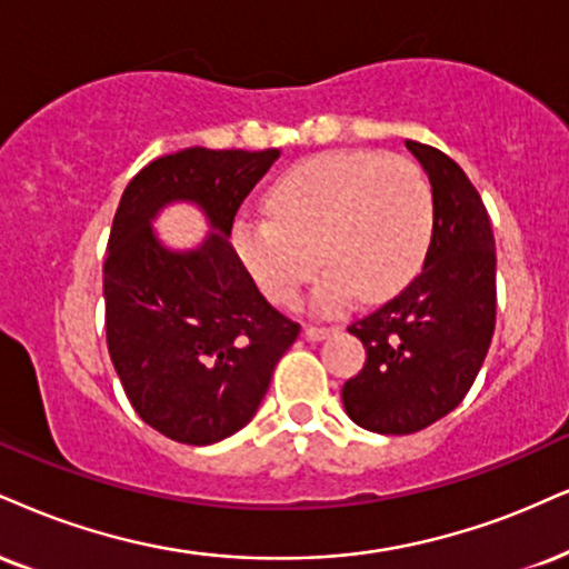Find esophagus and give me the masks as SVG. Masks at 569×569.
Returning a JSON list of instances; mask_svg holds the SVG:
<instances>
[{
  "instance_id": "1",
  "label": "esophagus",
  "mask_w": 569,
  "mask_h": 569,
  "mask_svg": "<svg viewBox=\"0 0 569 569\" xmlns=\"http://www.w3.org/2000/svg\"><path fill=\"white\" fill-rule=\"evenodd\" d=\"M335 327H321V325H308L306 327V338L308 340H325L327 335H332Z\"/></svg>"
}]
</instances>
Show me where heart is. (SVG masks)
Instances as JSON below:
<instances>
[{"label":"heart","instance_id":"obj_1","mask_svg":"<svg viewBox=\"0 0 569 569\" xmlns=\"http://www.w3.org/2000/svg\"><path fill=\"white\" fill-rule=\"evenodd\" d=\"M269 219L234 223V248L271 303L292 306L319 271L327 311L356 292L382 300L409 282L432 234V189L413 160L380 152H325L284 173Z\"/></svg>","mask_w":569,"mask_h":569}]
</instances>
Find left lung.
<instances>
[{"mask_svg":"<svg viewBox=\"0 0 569 569\" xmlns=\"http://www.w3.org/2000/svg\"><path fill=\"white\" fill-rule=\"evenodd\" d=\"M432 184L425 266L377 311L348 327L367 361L342 385L363 430L411 435L465 401L496 329V240L480 192L438 147L406 142Z\"/></svg>","mask_w":569,"mask_h":569,"instance_id":"1","label":"left lung"}]
</instances>
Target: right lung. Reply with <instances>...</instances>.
Wrapping results in <instances>:
<instances>
[{"label": "right lung", "instance_id": "add662e5", "mask_svg": "<svg viewBox=\"0 0 569 569\" xmlns=\"http://www.w3.org/2000/svg\"><path fill=\"white\" fill-rule=\"evenodd\" d=\"M279 156L189 147L147 163L118 202L102 266L108 350L142 422L177 443L242 430L300 335L223 240ZM171 199L198 201L222 237L181 257L160 249L149 219Z\"/></svg>", "mask_w": 569, "mask_h": 569}]
</instances>
